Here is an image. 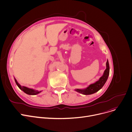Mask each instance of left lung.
I'll return each mask as SVG.
<instances>
[{"mask_svg":"<svg viewBox=\"0 0 132 132\" xmlns=\"http://www.w3.org/2000/svg\"><path fill=\"white\" fill-rule=\"evenodd\" d=\"M106 69L104 71L103 75L102 77H100L98 81L89 85L86 88L76 89L75 90L84 95H90L95 93L98 91L100 89H101L106 82L108 78V76L109 75L110 68L108 60L106 61Z\"/></svg>","mask_w":132,"mask_h":132,"instance_id":"8db88e82","label":"left lung"}]
</instances>
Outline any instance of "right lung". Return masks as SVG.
<instances>
[{"label":"right lung","mask_w":132,"mask_h":132,"mask_svg":"<svg viewBox=\"0 0 132 132\" xmlns=\"http://www.w3.org/2000/svg\"><path fill=\"white\" fill-rule=\"evenodd\" d=\"M15 81L16 82L17 86L19 87V88L22 90V91L24 92L25 93L28 94V95H36L42 91H38L37 90H35L34 89L32 88H29L28 87H27L26 86H22L21 85L18 83V82L17 81L16 79L14 78Z\"/></svg>","instance_id":"add662e5"}]
</instances>
